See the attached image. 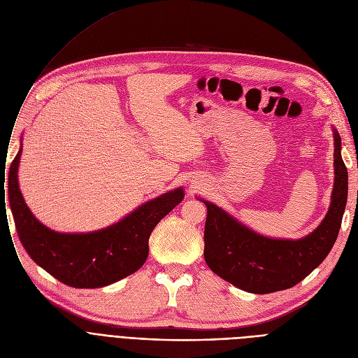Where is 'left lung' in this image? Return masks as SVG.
Wrapping results in <instances>:
<instances>
[{
    "instance_id": "left-lung-1",
    "label": "left lung",
    "mask_w": 358,
    "mask_h": 358,
    "mask_svg": "<svg viewBox=\"0 0 358 358\" xmlns=\"http://www.w3.org/2000/svg\"><path fill=\"white\" fill-rule=\"evenodd\" d=\"M334 140L335 182L328 214L313 233L301 240L263 237L214 203L202 201L208 209L203 256L215 275L245 292L266 295L298 285L324 262L338 237L348 194V173L337 130Z\"/></svg>"
}]
</instances>
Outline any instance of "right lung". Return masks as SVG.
<instances>
[{
  "instance_id": "add662e5",
  "label": "right lung",
  "mask_w": 358,
  "mask_h": 358,
  "mask_svg": "<svg viewBox=\"0 0 358 358\" xmlns=\"http://www.w3.org/2000/svg\"><path fill=\"white\" fill-rule=\"evenodd\" d=\"M20 156L21 150L10 169V205L20 241L41 268L72 287H102L133 275L149 256L153 228L183 199L179 187L145 202L105 229L87 234L55 233L34 218L21 196L17 180Z\"/></svg>"
}]
</instances>
